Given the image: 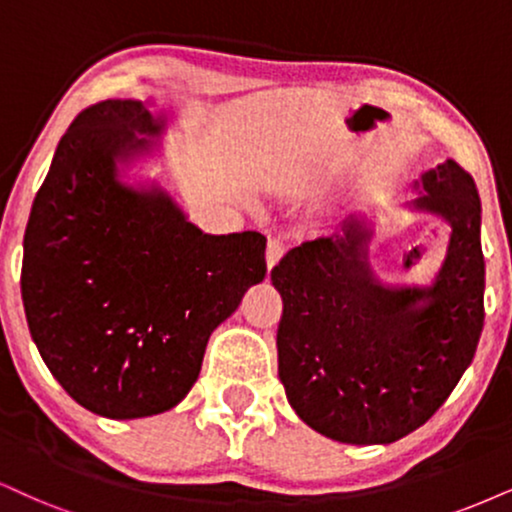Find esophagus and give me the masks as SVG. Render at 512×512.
Listing matches in <instances>:
<instances>
[{"label": "esophagus", "mask_w": 512, "mask_h": 512, "mask_svg": "<svg viewBox=\"0 0 512 512\" xmlns=\"http://www.w3.org/2000/svg\"><path fill=\"white\" fill-rule=\"evenodd\" d=\"M282 256H285V242H282L280 237H270V239H268V249H266V263H268V268L277 266Z\"/></svg>", "instance_id": "esophagus-1"}]
</instances>
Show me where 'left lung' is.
I'll return each instance as SVG.
<instances>
[{
	"instance_id": "left-lung-1",
	"label": "left lung",
	"mask_w": 512,
	"mask_h": 512,
	"mask_svg": "<svg viewBox=\"0 0 512 512\" xmlns=\"http://www.w3.org/2000/svg\"><path fill=\"white\" fill-rule=\"evenodd\" d=\"M415 206L449 220L430 287L380 285L372 227L346 218L334 235L287 251L270 270L282 296L277 375L301 420L342 444H391L425 425L475 356L484 325L482 204L456 161L427 170Z\"/></svg>"
}]
</instances>
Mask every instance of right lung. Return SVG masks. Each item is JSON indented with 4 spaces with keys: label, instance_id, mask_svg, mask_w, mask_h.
<instances>
[{
    "label": "right lung",
    "instance_id": "add662e5",
    "mask_svg": "<svg viewBox=\"0 0 512 512\" xmlns=\"http://www.w3.org/2000/svg\"><path fill=\"white\" fill-rule=\"evenodd\" d=\"M135 99L78 113L30 211L21 294L42 361L82 408L113 420L178 406L208 337L266 277V237L204 235L161 189L118 163L159 135Z\"/></svg>",
    "mask_w": 512,
    "mask_h": 512
}]
</instances>
